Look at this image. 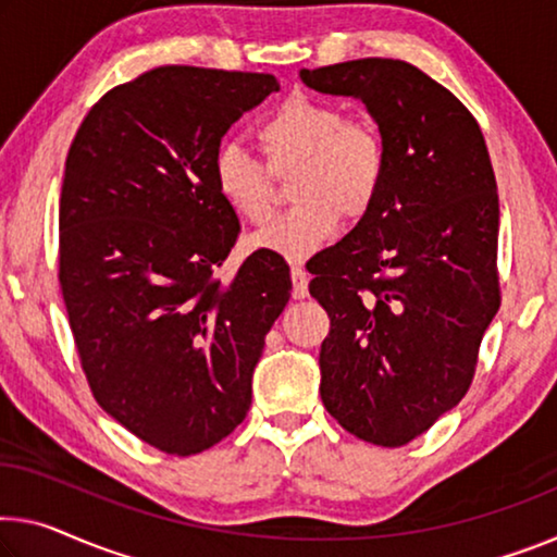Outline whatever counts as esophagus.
Segmentation results:
<instances>
[{
  "label": "esophagus",
  "mask_w": 557,
  "mask_h": 557,
  "mask_svg": "<svg viewBox=\"0 0 557 557\" xmlns=\"http://www.w3.org/2000/svg\"><path fill=\"white\" fill-rule=\"evenodd\" d=\"M290 281H294V298L308 296V273L301 267H290Z\"/></svg>",
  "instance_id": "34e87169"
}]
</instances>
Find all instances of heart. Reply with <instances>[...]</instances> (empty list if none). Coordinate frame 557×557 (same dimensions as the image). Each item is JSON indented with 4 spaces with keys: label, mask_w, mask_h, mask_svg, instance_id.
I'll return each instance as SVG.
<instances>
[{
    "label": "heart",
    "mask_w": 557,
    "mask_h": 557,
    "mask_svg": "<svg viewBox=\"0 0 557 557\" xmlns=\"http://www.w3.org/2000/svg\"><path fill=\"white\" fill-rule=\"evenodd\" d=\"M256 141L273 174H288L296 201L253 236L259 249L308 259L338 228L341 216L363 219L375 207L388 174V147L373 124L348 122L331 101L288 97L256 129ZM213 182L226 207L253 226L273 213L267 171L238 144H224L213 159Z\"/></svg>",
    "instance_id": "obj_1"
}]
</instances>
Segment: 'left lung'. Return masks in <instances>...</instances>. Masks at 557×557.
<instances>
[{
    "label": "left lung",
    "mask_w": 557,
    "mask_h": 557,
    "mask_svg": "<svg viewBox=\"0 0 557 557\" xmlns=\"http://www.w3.org/2000/svg\"><path fill=\"white\" fill-rule=\"evenodd\" d=\"M361 99L388 147L375 207L311 261L326 308L321 398L356 438L406 446L460 404L500 306L498 186L483 132L453 94L400 59L301 70Z\"/></svg>",
    "instance_id": "8db88e82"
}]
</instances>
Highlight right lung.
<instances>
[{
	"label": "right lung",
	"instance_id": "obj_1",
	"mask_svg": "<svg viewBox=\"0 0 557 557\" xmlns=\"http://www.w3.org/2000/svg\"><path fill=\"white\" fill-rule=\"evenodd\" d=\"M271 91L273 74L159 66L107 91L66 153L59 284L82 368L97 404L169 456L244 421L290 298L288 263L267 249L216 276L242 226L213 159Z\"/></svg>",
	"mask_w": 557,
	"mask_h": 557
}]
</instances>
